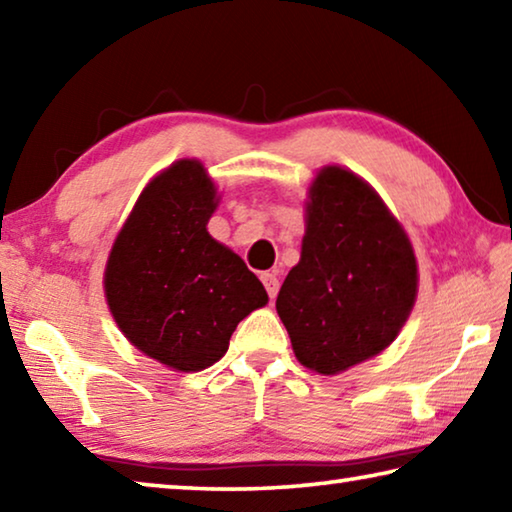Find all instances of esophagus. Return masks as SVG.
<instances>
[{"label":"esophagus","mask_w":512,"mask_h":512,"mask_svg":"<svg viewBox=\"0 0 512 512\" xmlns=\"http://www.w3.org/2000/svg\"><path fill=\"white\" fill-rule=\"evenodd\" d=\"M262 284L266 287L268 298L275 300L277 291H280V280H277V275L275 273H262Z\"/></svg>","instance_id":"obj_1"}]
</instances>
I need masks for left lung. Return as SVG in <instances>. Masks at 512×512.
<instances>
[{"mask_svg": "<svg viewBox=\"0 0 512 512\" xmlns=\"http://www.w3.org/2000/svg\"><path fill=\"white\" fill-rule=\"evenodd\" d=\"M418 296L402 225L366 180L323 167L309 187L300 262L277 293L298 361L339 375L395 341Z\"/></svg>", "mask_w": 512, "mask_h": 512, "instance_id": "obj_1", "label": "left lung"}]
</instances>
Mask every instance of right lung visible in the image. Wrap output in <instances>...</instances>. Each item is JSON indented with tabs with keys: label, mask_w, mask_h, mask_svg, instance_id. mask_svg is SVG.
I'll use <instances>...</instances> for the list:
<instances>
[{
	"label": "right lung",
	"mask_w": 512,
	"mask_h": 512,
	"mask_svg": "<svg viewBox=\"0 0 512 512\" xmlns=\"http://www.w3.org/2000/svg\"><path fill=\"white\" fill-rule=\"evenodd\" d=\"M216 203L201 162H173L137 198L103 277L126 339L180 372L219 361L241 320L268 302L244 259L207 232Z\"/></svg>",
	"instance_id": "add662e5"
}]
</instances>
